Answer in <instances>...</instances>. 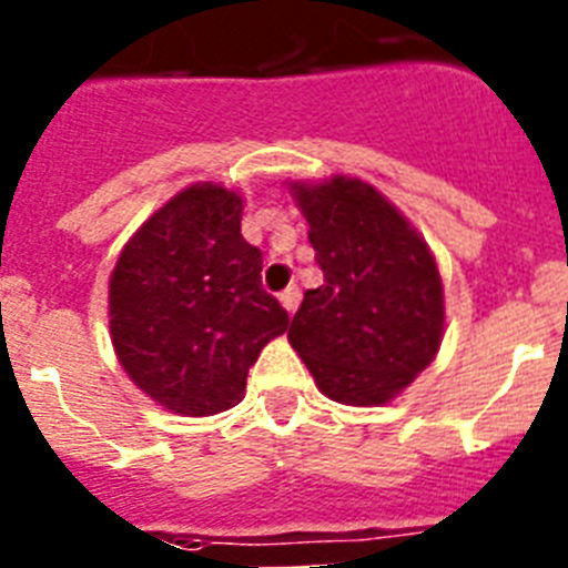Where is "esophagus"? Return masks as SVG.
I'll use <instances>...</instances> for the list:
<instances>
[{"instance_id":"esophagus-1","label":"esophagus","mask_w":568,"mask_h":568,"mask_svg":"<svg viewBox=\"0 0 568 568\" xmlns=\"http://www.w3.org/2000/svg\"><path fill=\"white\" fill-rule=\"evenodd\" d=\"M278 298H281V304H284V310H287V313H290V315H293V313H295V310H298V301H301V290H298V287H295V284H293V287H287V290H284V293H281V295H278Z\"/></svg>"}]
</instances>
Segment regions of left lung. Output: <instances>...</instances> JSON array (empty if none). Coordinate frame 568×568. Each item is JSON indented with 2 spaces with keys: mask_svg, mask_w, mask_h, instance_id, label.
Segmentation results:
<instances>
[{
  "mask_svg": "<svg viewBox=\"0 0 568 568\" xmlns=\"http://www.w3.org/2000/svg\"><path fill=\"white\" fill-rule=\"evenodd\" d=\"M324 284L304 293L290 344L338 404H386L435 358L444 290L413 224L358 179L295 184Z\"/></svg>",
  "mask_w": 568,
  "mask_h": 568,
  "instance_id": "obj_1",
  "label": "left lung"
}]
</instances>
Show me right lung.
Here are the masks:
<instances>
[{"label": "right lung", "mask_w": 568, "mask_h": 568, "mask_svg": "<svg viewBox=\"0 0 568 568\" xmlns=\"http://www.w3.org/2000/svg\"><path fill=\"white\" fill-rule=\"evenodd\" d=\"M261 264L241 199L219 184H193L148 219L110 278L115 355L142 393L195 418L244 398L250 366L290 327Z\"/></svg>", "instance_id": "right-lung-1"}]
</instances>
